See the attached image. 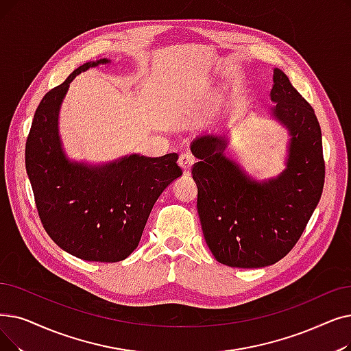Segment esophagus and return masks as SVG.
I'll return each mask as SVG.
<instances>
[{"label": "esophagus", "instance_id": "esophagus-1", "mask_svg": "<svg viewBox=\"0 0 351 351\" xmlns=\"http://www.w3.org/2000/svg\"><path fill=\"white\" fill-rule=\"evenodd\" d=\"M193 163H195V158L191 154H182L179 156V166L182 167V171L184 172H189Z\"/></svg>", "mask_w": 351, "mask_h": 351}]
</instances>
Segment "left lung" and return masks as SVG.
Returning a JSON list of instances; mask_svg holds the SVG:
<instances>
[{"mask_svg": "<svg viewBox=\"0 0 351 351\" xmlns=\"http://www.w3.org/2000/svg\"><path fill=\"white\" fill-rule=\"evenodd\" d=\"M269 116L289 136L285 169L258 180L225 156L228 136L202 134L191 143L197 162V213L217 261L235 268L278 263L306 230L324 186L322 129L311 106L274 69Z\"/></svg>", "mask_w": 351, "mask_h": 351, "instance_id": "8db88e82", "label": "left lung"}]
</instances>
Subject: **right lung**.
<instances>
[{"instance_id":"1","label":"right lung","mask_w":351,"mask_h":351,"mask_svg":"<svg viewBox=\"0 0 351 351\" xmlns=\"http://www.w3.org/2000/svg\"><path fill=\"white\" fill-rule=\"evenodd\" d=\"M75 69L43 97L25 143V169L44 230L57 245L84 261L119 263L139 245L160 193L182 175L178 155H126L108 163L71 160L63 147L58 114Z\"/></svg>"}]
</instances>
